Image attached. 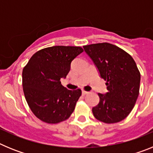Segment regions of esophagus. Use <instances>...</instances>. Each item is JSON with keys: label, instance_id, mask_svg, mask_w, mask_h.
<instances>
[{"label": "esophagus", "instance_id": "34e87169", "mask_svg": "<svg viewBox=\"0 0 153 153\" xmlns=\"http://www.w3.org/2000/svg\"><path fill=\"white\" fill-rule=\"evenodd\" d=\"M88 93L89 92L85 91V90H82V94H83V95H86V94H88Z\"/></svg>", "mask_w": 153, "mask_h": 153}]
</instances>
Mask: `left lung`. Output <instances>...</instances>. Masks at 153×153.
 <instances>
[{
  "label": "left lung",
  "mask_w": 153,
  "mask_h": 153,
  "mask_svg": "<svg viewBox=\"0 0 153 153\" xmlns=\"http://www.w3.org/2000/svg\"><path fill=\"white\" fill-rule=\"evenodd\" d=\"M106 81L107 93H98L100 102L93 116L105 123H116L128 117L140 93V73L133 58L117 46L100 43L83 46Z\"/></svg>",
  "instance_id": "1"
}]
</instances>
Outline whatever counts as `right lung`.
<instances>
[{"mask_svg":"<svg viewBox=\"0 0 153 153\" xmlns=\"http://www.w3.org/2000/svg\"><path fill=\"white\" fill-rule=\"evenodd\" d=\"M83 51L80 47H47L35 53L23 69L24 97L31 111L43 122L59 123L74 112L82 91L68 90L60 79L67 76L72 60Z\"/></svg>","mask_w":153,"mask_h":153,"instance_id":"1","label":"right lung"}]
</instances>
